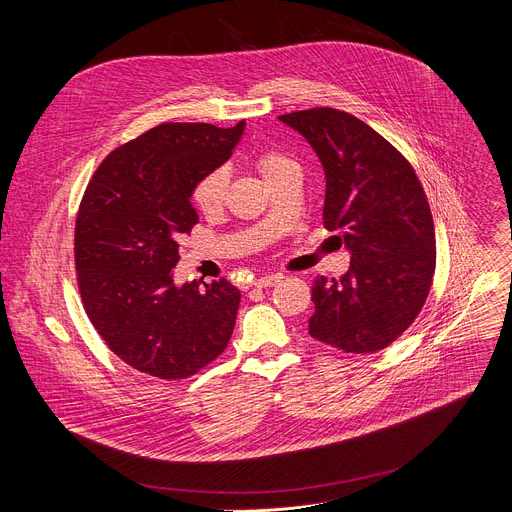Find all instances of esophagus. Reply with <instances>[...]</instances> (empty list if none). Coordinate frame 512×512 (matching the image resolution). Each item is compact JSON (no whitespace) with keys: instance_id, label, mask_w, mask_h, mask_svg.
Segmentation results:
<instances>
[{"instance_id":"esophagus-1","label":"esophagus","mask_w":512,"mask_h":512,"mask_svg":"<svg viewBox=\"0 0 512 512\" xmlns=\"http://www.w3.org/2000/svg\"><path fill=\"white\" fill-rule=\"evenodd\" d=\"M281 281V275H265V277H259L257 281H255V287H259V289H267V287H273V285H277Z\"/></svg>"}]
</instances>
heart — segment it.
I'll list each match as a JSON object with an SVG mask.
<instances>
[{"label":"heart","mask_w":512,"mask_h":512,"mask_svg":"<svg viewBox=\"0 0 512 512\" xmlns=\"http://www.w3.org/2000/svg\"><path fill=\"white\" fill-rule=\"evenodd\" d=\"M291 164L294 162L279 152H263L257 158V168L265 182L271 180L275 174H279L283 168H287ZM227 186H229V174L225 170H212L198 180V184L194 186V192H192V200L202 212L214 214L225 204Z\"/></svg>","instance_id":"1"}]
</instances>
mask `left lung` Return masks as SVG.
I'll use <instances>...</instances> for the list:
<instances>
[{"label":"left lung","instance_id":"obj_1","mask_svg":"<svg viewBox=\"0 0 512 512\" xmlns=\"http://www.w3.org/2000/svg\"><path fill=\"white\" fill-rule=\"evenodd\" d=\"M316 152L324 225L350 253L340 279L314 281L310 336L344 352L387 348L421 312L435 271V233L409 162L373 127L338 109L279 117Z\"/></svg>","mask_w":512,"mask_h":512}]
</instances>
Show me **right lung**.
<instances>
[{"label": "right lung", "mask_w": 512, "mask_h": 512, "mask_svg": "<svg viewBox=\"0 0 512 512\" xmlns=\"http://www.w3.org/2000/svg\"><path fill=\"white\" fill-rule=\"evenodd\" d=\"M245 121L164 123L111 152L83 196L75 261L89 320L131 369L186 379L221 354L241 291L227 279L178 285V241L198 212L190 198L237 148Z\"/></svg>", "instance_id": "right-lung-1"}]
</instances>
